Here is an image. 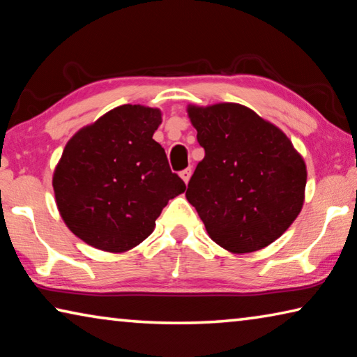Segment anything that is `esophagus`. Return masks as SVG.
<instances>
[{"label":"esophagus","instance_id":"obj_1","mask_svg":"<svg viewBox=\"0 0 357 357\" xmlns=\"http://www.w3.org/2000/svg\"><path fill=\"white\" fill-rule=\"evenodd\" d=\"M179 176L183 178V181H184V183L187 184V183H189L190 176H192V170H190V168H185V170H183V172L179 173Z\"/></svg>","mask_w":357,"mask_h":357}]
</instances>
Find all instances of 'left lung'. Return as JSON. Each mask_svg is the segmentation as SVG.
Segmentation results:
<instances>
[{
  "label": "left lung",
  "instance_id": "left-lung-1",
  "mask_svg": "<svg viewBox=\"0 0 357 357\" xmlns=\"http://www.w3.org/2000/svg\"><path fill=\"white\" fill-rule=\"evenodd\" d=\"M204 148L185 198L209 238L231 253L261 250L287 231L305 200L307 167L285 132L234 102L187 105Z\"/></svg>",
  "mask_w": 357,
  "mask_h": 357
}]
</instances>
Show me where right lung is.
Wrapping results in <instances>:
<instances>
[{"instance_id": "right-lung-1", "label": "right lung", "mask_w": 357, "mask_h": 357, "mask_svg": "<svg viewBox=\"0 0 357 357\" xmlns=\"http://www.w3.org/2000/svg\"><path fill=\"white\" fill-rule=\"evenodd\" d=\"M159 108L121 105L66 143L53 172L59 215L96 249L124 253L154 231L168 200L185 190L153 135Z\"/></svg>"}]
</instances>
